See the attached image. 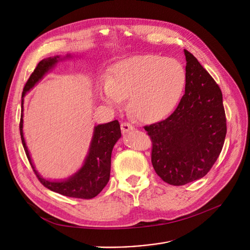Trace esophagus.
Segmentation results:
<instances>
[{
    "label": "esophagus",
    "mask_w": 250,
    "mask_h": 250,
    "mask_svg": "<svg viewBox=\"0 0 250 250\" xmlns=\"http://www.w3.org/2000/svg\"><path fill=\"white\" fill-rule=\"evenodd\" d=\"M121 127H122L123 134L129 133V132H132V130L135 129V126H134L132 124H129V123H123V124L121 125Z\"/></svg>",
    "instance_id": "obj_1"
}]
</instances>
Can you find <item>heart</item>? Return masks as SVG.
Segmentation results:
<instances>
[{
	"mask_svg": "<svg viewBox=\"0 0 250 250\" xmlns=\"http://www.w3.org/2000/svg\"><path fill=\"white\" fill-rule=\"evenodd\" d=\"M186 70L174 59L137 56L117 63L102 87V98L118 106L130 96V107L142 121L160 120L178 103L186 85Z\"/></svg>",
	"mask_w": 250,
	"mask_h": 250,
	"instance_id": "1",
	"label": "heart"
}]
</instances>
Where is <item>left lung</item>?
Wrapping results in <instances>:
<instances>
[{"mask_svg": "<svg viewBox=\"0 0 250 250\" xmlns=\"http://www.w3.org/2000/svg\"><path fill=\"white\" fill-rule=\"evenodd\" d=\"M186 92L164 121L144 128L152 141L156 173L171 186L204 177L222 151L227 133L222 91L212 76L185 49Z\"/></svg>", "mask_w": 250, "mask_h": 250, "instance_id": "8db88e82", "label": "left lung"}]
</instances>
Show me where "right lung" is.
I'll use <instances>...</instances> for the list:
<instances>
[{
	"instance_id": "1",
	"label": "right lung",
	"mask_w": 250,
	"mask_h": 250,
	"mask_svg": "<svg viewBox=\"0 0 250 250\" xmlns=\"http://www.w3.org/2000/svg\"><path fill=\"white\" fill-rule=\"evenodd\" d=\"M58 60L59 57H55L42 60V62H38L33 73L30 75L29 79L24 86L22 97L26 94V92L29 91L39 80H41L44 76V74L48 72L49 69L54 67ZM21 107L23 111V100L21 102ZM22 117L23 114H21L19 128L23 148L36 177L42 182V185L52 191L65 196H70V198L83 200L95 198V196L104 188V187L107 185V182L109 180L111 152L115 143L122 136L121 126L120 124H118V121L115 120L108 124L98 125L97 126H95L89 154L85 160L84 165L78 172H76L67 180L50 181L42 178L37 173L34 168L23 136Z\"/></svg>"
}]
</instances>
